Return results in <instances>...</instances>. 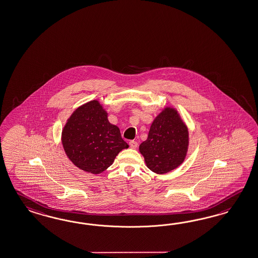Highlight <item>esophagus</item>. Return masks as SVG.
I'll return each instance as SVG.
<instances>
[{"label":"esophagus","mask_w":258,"mask_h":258,"mask_svg":"<svg viewBox=\"0 0 258 258\" xmlns=\"http://www.w3.org/2000/svg\"><path fill=\"white\" fill-rule=\"evenodd\" d=\"M129 145H130V148L131 149H137L138 148V142L137 141H135V140H131L130 142H129Z\"/></svg>","instance_id":"1"}]
</instances>
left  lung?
I'll list each match as a JSON object with an SVG mask.
<instances>
[{
  "label": "left lung",
  "instance_id": "1",
  "mask_svg": "<svg viewBox=\"0 0 258 258\" xmlns=\"http://www.w3.org/2000/svg\"><path fill=\"white\" fill-rule=\"evenodd\" d=\"M189 146L188 128L178 111L166 106L152 121L148 139L139 145L146 165L156 174H165L184 161Z\"/></svg>",
  "mask_w": 258,
  "mask_h": 258
}]
</instances>
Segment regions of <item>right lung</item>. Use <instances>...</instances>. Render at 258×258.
I'll return each instance as SVG.
<instances>
[{"label":"right lung","mask_w":258,"mask_h":258,"mask_svg":"<svg viewBox=\"0 0 258 258\" xmlns=\"http://www.w3.org/2000/svg\"><path fill=\"white\" fill-rule=\"evenodd\" d=\"M67 157L84 171L100 174L112 165L116 156L129 146L118 126L111 124L97 100L79 106L67 119L61 132Z\"/></svg>","instance_id":"right-lung-1"}]
</instances>
